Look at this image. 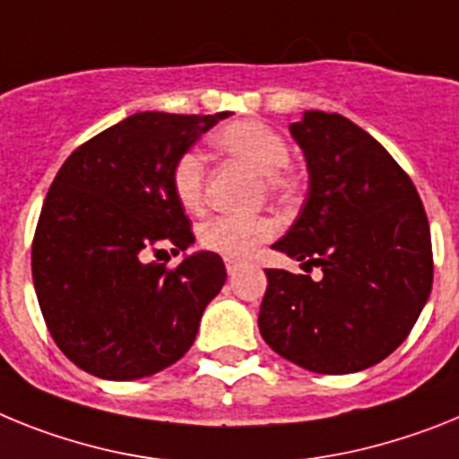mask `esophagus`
Wrapping results in <instances>:
<instances>
[{"label":"esophagus","instance_id":"1","mask_svg":"<svg viewBox=\"0 0 459 459\" xmlns=\"http://www.w3.org/2000/svg\"><path fill=\"white\" fill-rule=\"evenodd\" d=\"M240 265H242L240 261H235V258H226V273L229 274L238 273V268H240Z\"/></svg>","mask_w":459,"mask_h":459}]
</instances>
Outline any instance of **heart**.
Masks as SVG:
<instances>
[{"mask_svg":"<svg viewBox=\"0 0 459 459\" xmlns=\"http://www.w3.org/2000/svg\"><path fill=\"white\" fill-rule=\"evenodd\" d=\"M210 143L221 154L263 175V185L274 196H286L296 189V178L286 169L290 157L289 143L273 126L256 119H240L214 131ZM170 186L186 212L201 210L205 201V166L196 152L178 157L170 170ZM273 235L274 226L265 217H214L198 229V242L203 249L219 256L247 258Z\"/></svg>","mask_w":459,"mask_h":459,"instance_id":"1","label":"heart"}]
</instances>
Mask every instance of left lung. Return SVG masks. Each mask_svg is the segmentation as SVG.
<instances>
[{"instance_id": "obj_1", "label": "left lung", "mask_w": 459, "mask_h": 459, "mask_svg": "<svg viewBox=\"0 0 459 459\" xmlns=\"http://www.w3.org/2000/svg\"><path fill=\"white\" fill-rule=\"evenodd\" d=\"M289 129L309 194L273 249L324 277L265 270L258 328L270 349L309 372H360L406 340L428 302V214L400 163L344 115L305 110Z\"/></svg>"}]
</instances>
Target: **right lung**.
<instances>
[{
  "label": "right lung",
  "mask_w": 459,
  "mask_h": 459,
  "mask_svg": "<svg viewBox=\"0 0 459 459\" xmlns=\"http://www.w3.org/2000/svg\"><path fill=\"white\" fill-rule=\"evenodd\" d=\"M230 113H135L82 143L55 175L31 242V277L55 344L108 381L150 377L185 356L226 281L221 256L147 261L194 245L170 170Z\"/></svg>",
  "instance_id": "right-lung-1"
}]
</instances>
